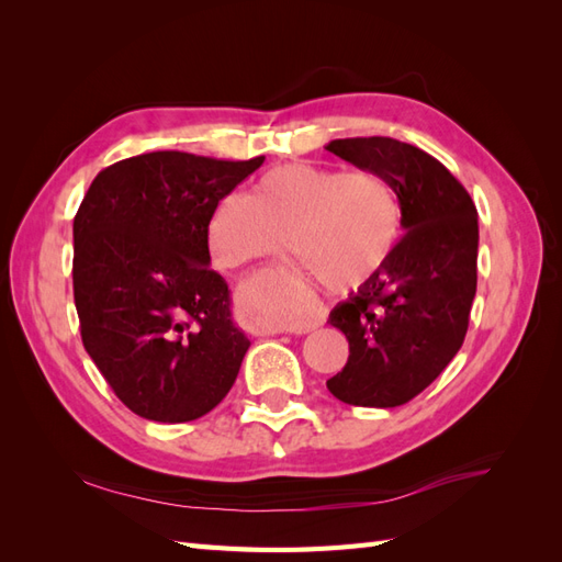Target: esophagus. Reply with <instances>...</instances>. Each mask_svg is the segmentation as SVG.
Listing matches in <instances>:
<instances>
[{
    "label": "esophagus",
    "instance_id": "esophagus-1",
    "mask_svg": "<svg viewBox=\"0 0 562 562\" xmlns=\"http://www.w3.org/2000/svg\"><path fill=\"white\" fill-rule=\"evenodd\" d=\"M323 318H326V314H323L321 307H316V304H295L293 310H288L283 316H279L274 323H271V330L274 333H310L314 328H318Z\"/></svg>",
    "mask_w": 562,
    "mask_h": 562
}]
</instances>
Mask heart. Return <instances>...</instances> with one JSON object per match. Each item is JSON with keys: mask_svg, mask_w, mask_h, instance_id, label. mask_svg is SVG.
<instances>
[{"mask_svg": "<svg viewBox=\"0 0 562 562\" xmlns=\"http://www.w3.org/2000/svg\"><path fill=\"white\" fill-rule=\"evenodd\" d=\"M291 236L300 267L335 291H356L391 260L401 236L398 196L378 173H345L314 164L271 168L250 196L227 194L209 220V244L220 265L279 255ZM271 291L302 297L300 277H285Z\"/></svg>", "mask_w": 562, "mask_h": 562, "instance_id": "b5f03b06", "label": "heart"}]
</instances>
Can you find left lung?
Wrapping results in <instances>:
<instances>
[{
  "instance_id": "1",
  "label": "left lung",
  "mask_w": 562,
  "mask_h": 562,
  "mask_svg": "<svg viewBox=\"0 0 562 562\" xmlns=\"http://www.w3.org/2000/svg\"><path fill=\"white\" fill-rule=\"evenodd\" d=\"M326 149L394 187L403 227L386 267L328 316L349 339V361L326 386L349 405L396 407L427 389L464 342L479 213L448 168L415 145L372 135Z\"/></svg>"
}]
</instances>
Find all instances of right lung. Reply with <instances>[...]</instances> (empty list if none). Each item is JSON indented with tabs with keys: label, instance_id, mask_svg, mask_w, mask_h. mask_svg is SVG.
<instances>
[{
	"label": "right lung",
	"instance_id": "add662e5",
	"mask_svg": "<svg viewBox=\"0 0 562 562\" xmlns=\"http://www.w3.org/2000/svg\"><path fill=\"white\" fill-rule=\"evenodd\" d=\"M262 161L149 151L100 171L83 196L72 225L81 339L135 415L199 419L239 375L250 342L211 269L209 220Z\"/></svg>",
	"mask_w": 562,
	"mask_h": 562
}]
</instances>
